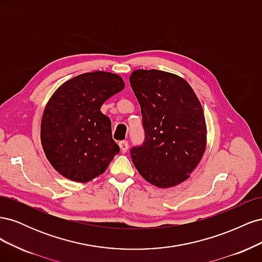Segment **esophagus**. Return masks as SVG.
I'll use <instances>...</instances> for the list:
<instances>
[{"label":"esophagus","mask_w":262,"mask_h":262,"mask_svg":"<svg viewBox=\"0 0 262 262\" xmlns=\"http://www.w3.org/2000/svg\"><path fill=\"white\" fill-rule=\"evenodd\" d=\"M119 146H120V148H121V152L122 153H125L126 150H128V141H121V142H119Z\"/></svg>","instance_id":"obj_1"}]
</instances>
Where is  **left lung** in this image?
Returning a JSON list of instances; mask_svg holds the SVG:
<instances>
[{
    "instance_id": "8db88e82",
    "label": "left lung",
    "mask_w": 262,
    "mask_h": 262,
    "mask_svg": "<svg viewBox=\"0 0 262 262\" xmlns=\"http://www.w3.org/2000/svg\"><path fill=\"white\" fill-rule=\"evenodd\" d=\"M130 84L141 107L145 138L131 160L149 184L169 188L189 178L207 146L203 109L184 78L160 70H136Z\"/></svg>"
}]
</instances>
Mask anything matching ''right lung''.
Masks as SVG:
<instances>
[{
  "label": "right lung",
  "mask_w": 262,
  "mask_h": 262,
  "mask_svg": "<svg viewBox=\"0 0 262 262\" xmlns=\"http://www.w3.org/2000/svg\"><path fill=\"white\" fill-rule=\"evenodd\" d=\"M123 89L119 75L96 71L71 78L54 92L42 115L40 139L47 160L63 177L90 181L119 153L112 121L100 108Z\"/></svg>",
  "instance_id": "right-lung-1"
}]
</instances>
